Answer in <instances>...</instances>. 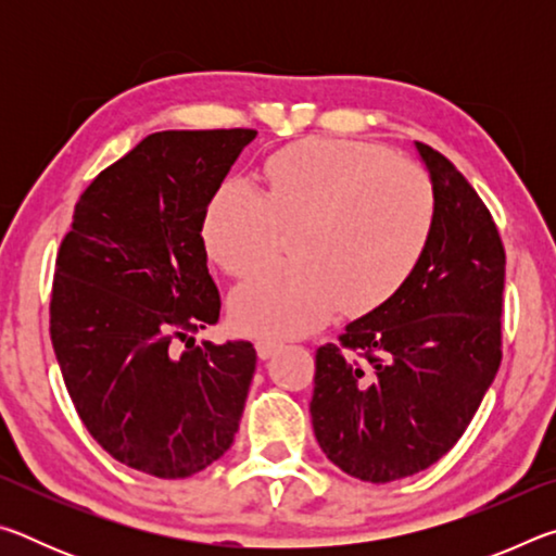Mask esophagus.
I'll return each instance as SVG.
<instances>
[{"label": "esophagus", "instance_id": "1", "mask_svg": "<svg viewBox=\"0 0 556 556\" xmlns=\"http://www.w3.org/2000/svg\"><path fill=\"white\" fill-rule=\"evenodd\" d=\"M255 348H257V355L262 357V361H267V357H271L279 351L281 343L279 341H257Z\"/></svg>", "mask_w": 556, "mask_h": 556}]
</instances>
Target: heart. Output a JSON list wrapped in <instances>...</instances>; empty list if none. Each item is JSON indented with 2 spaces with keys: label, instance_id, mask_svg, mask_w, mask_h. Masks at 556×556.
<instances>
[{
  "label": "heart",
  "instance_id": "heart-1",
  "mask_svg": "<svg viewBox=\"0 0 556 556\" xmlns=\"http://www.w3.org/2000/svg\"><path fill=\"white\" fill-rule=\"evenodd\" d=\"M437 223L429 176L390 149L351 139H301L265 164V193L223 184L203 218L208 255L232 277L267 260L279 230H294V265L265 267L235 291L244 333L294 338L338 306L365 314L402 289Z\"/></svg>",
  "mask_w": 556,
  "mask_h": 556
}]
</instances>
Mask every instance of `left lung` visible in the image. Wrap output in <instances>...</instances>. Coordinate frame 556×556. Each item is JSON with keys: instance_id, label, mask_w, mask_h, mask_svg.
Instances as JSON below:
<instances>
[{"instance_id": "8db88e82", "label": "left lung", "mask_w": 556, "mask_h": 556, "mask_svg": "<svg viewBox=\"0 0 556 556\" xmlns=\"http://www.w3.org/2000/svg\"><path fill=\"white\" fill-rule=\"evenodd\" d=\"M417 152L437 199L425 257L397 294L316 351L318 446L370 483L419 473L454 448L503 357L501 232L444 154L421 142Z\"/></svg>"}]
</instances>
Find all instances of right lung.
<instances>
[{"instance_id": "add662e5", "label": "right lung", "mask_w": 556, "mask_h": 556, "mask_svg": "<svg viewBox=\"0 0 556 556\" xmlns=\"http://www.w3.org/2000/svg\"><path fill=\"white\" fill-rule=\"evenodd\" d=\"M255 129L144 137L75 203L55 257L51 343L75 412L112 458L188 478L230 448L255 375L250 341L195 345L220 294L201 238Z\"/></svg>"}]
</instances>
